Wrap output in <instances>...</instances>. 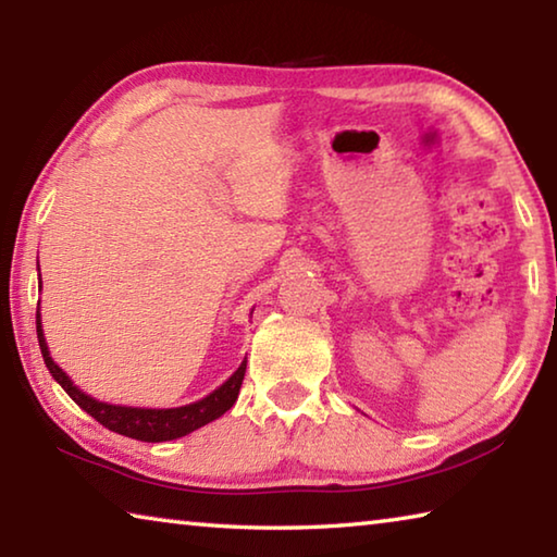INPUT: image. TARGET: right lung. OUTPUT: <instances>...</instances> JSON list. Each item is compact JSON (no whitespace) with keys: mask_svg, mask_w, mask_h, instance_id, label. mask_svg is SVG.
<instances>
[{"mask_svg":"<svg viewBox=\"0 0 557 557\" xmlns=\"http://www.w3.org/2000/svg\"><path fill=\"white\" fill-rule=\"evenodd\" d=\"M36 336H39L46 369L51 371V375L59 381L61 388L69 393L71 398L90 414V418H96L102 428L117 432V435L143 440V442H166V440L184 437L188 432L199 430L203 425H209V422H213L215 418H221V414L225 410H231L233 403L238 400L240 385L245 379V363H248L243 361L240 369L235 371L231 379L221 385V388H215L211 395H206L203 400L182 405V408H166V410L127 408V405H110V403L90 398V395L83 393L78 385H73V381L63 373V369H59V363H55L49 354L39 312H36Z\"/></svg>","mask_w":557,"mask_h":557,"instance_id":"1","label":"right lung"}]
</instances>
